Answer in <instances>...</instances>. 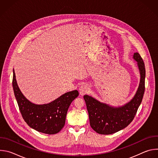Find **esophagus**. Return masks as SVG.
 Here are the masks:
<instances>
[{
    "label": "esophagus",
    "instance_id": "1",
    "mask_svg": "<svg viewBox=\"0 0 158 158\" xmlns=\"http://www.w3.org/2000/svg\"><path fill=\"white\" fill-rule=\"evenodd\" d=\"M89 87L87 85L85 84H83L82 85H81V87H79V92H80V94L81 96L84 95L85 94H86L88 91H89Z\"/></svg>",
    "mask_w": 158,
    "mask_h": 158
}]
</instances>
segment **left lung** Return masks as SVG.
Returning a JSON list of instances; mask_svg holds the SVG:
<instances>
[{"mask_svg": "<svg viewBox=\"0 0 158 158\" xmlns=\"http://www.w3.org/2000/svg\"><path fill=\"white\" fill-rule=\"evenodd\" d=\"M132 58L137 62L140 82L134 97L121 106H112L100 102L89 95H84L91 127L98 134H111L126 127L133 120L139 107L145 90L146 71L143 60L139 53Z\"/></svg>", "mask_w": 158, "mask_h": 158, "instance_id": "left-lung-1", "label": "left lung"}]
</instances>
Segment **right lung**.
Here are the masks:
<instances>
[{
	"label": "right lung",
	"instance_id": "right-lung-1",
	"mask_svg": "<svg viewBox=\"0 0 158 158\" xmlns=\"http://www.w3.org/2000/svg\"><path fill=\"white\" fill-rule=\"evenodd\" d=\"M12 86L22 118L32 129L42 133L54 134L64 127L67 110L79 96L77 90L64 93L52 102L36 104L29 101L20 90L13 70Z\"/></svg>",
	"mask_w": 158,
	"mask_h": 158
}]
</instances>
